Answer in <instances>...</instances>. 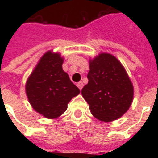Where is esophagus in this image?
Here are the masks:
<instances>
[{
	"label": "esophagus",
	"mask_w": 158,
	"mask_h": 158,
	"mask_svg": "<svg viewBox=\"0 0 158 158\" xmlns=\"http://www.w3.org/2000/svg\"><path fill=\"white\" fill-rule=\"evenodd\" d=\"M83 86H84V84H83V82H79V83H77V87H78V88H79L80 90L82 89Z\"/></svg>",
	"instance_id": "34e87169"
}]
</instances>
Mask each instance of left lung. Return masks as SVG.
Segmentation results:
<instances>
[{
	"label": "left lung",
	"instance_id": "left-lung-1",
	"mask_svg": "<svg viewBox=\"0 0 158 158\" xmlns=\"http://www.w3.org/2000/svg\"><path fill=\"white\" fill-rule=\"evenodd\" d=\"M89 83L81 94L94 117L109 122L121 117L130 108L134 87L119 60L108 53H101L89 60Z\"/></svg>",
	"mask_w": 158,
	"mask_h": 158
}]
</instances>
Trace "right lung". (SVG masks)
<instances>
[{"mask_svg":"<svg viewBox=\"0 0 158 158\" xmlns=\"http://www.w3.org/2000/svg\"><path fill=\"white\" fill-rule=\"evenodd\" d=\"M63 61L60 53L46 52L26 83L28 102L37 112L48 119L61 115L70 100L80 93L62 69Z\"/></svg>","mask_w":158,"mask_h":158,"instance_id":"1","label":"right lung"}]
</instances>
